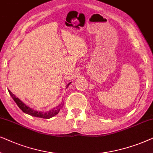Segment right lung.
<instances>
[{
    "mask_svg": "<svg viewBox=\"0 0 153 153\" xmlns=\"http://www.w3.org/2000/svg\"><path fill=\"white\" fill-rule=\"evenodd\" d=\"M71 82H69L68 84L67 87L69 86ZM66 87V88H67ZM8 91L10 94V96H12V98H13V100H14V102L16 103V105H18V107L20 108L21 110H22L23 112L25 114H27L33 116V117H39V118H42V119H50V118H52L55 116L56 114H57L59 113V111L61 108L63 106L64 102H62L61 104H59L58 106H57L55 108H53L50 110L49 111H47V112H42V111H38L34 110V109H33L30 107L27 106L25 103H23L22 101H21L20 99H19L16 96H14V94H13L11 91L8 89Z\"/></svg>",
    "mask_w": 153,
    "mask_h": 153,
    "instance_id": "1",
    "label": "right lung"
}]
</instances>
